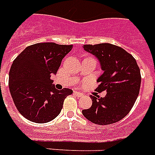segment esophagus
<instances>
[{"instance_id": "34e87169", "label": "esophagus", "mask_w": 155, "mask_h": 155, "mask_svg": "<svg viewBox=\"0 0 155 155\" xmlns=\"http://www.w3.org/2000/svg\"><path fill=\"white\" fill-rule=\"evenodd\" d=\"M74 93L76 96H78V97H81V96H83V95H84L83 93H81V92H79V91H74Z\"/></svg>"}]
</instances>
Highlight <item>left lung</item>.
Wrapping results in <instances>:
<instances>
[{"mask_svg":"<svg viewBox=\"0 0 155 155\" xmlns=\"http://www.w3.org/2000/svg\"><path fill=\"white\" fill-rule=\"evenodd\" d=\"M84 50L95 57L104 73L98 78V91L104 97L92 96V105L82 114L92 123L106 125L129 114L139 95L141 84L140 68L135 59L123 48L109 43L84 45Z\"/></svg>","mask_w":155,"mask_h":155,"instance_id":"left-lung-1","label":"left lung"}]
</instances>
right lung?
Wrapping results in <instances>:
<instances>
[{"label": "right lung", "instance_id": "obj_1", "mask_svg": "<svg viewBox=\"0 0 155 155\" xmlns=\"http://www.w3.org/2000/svg\"><path fill=\"white\" fill-rule=\"evenodd\" d=\"M73 45L51 42L26 47L13 61L9 72V89L18 111L30 121L50 122L60 114L71 89H55L51 77Z\"/></svg>", "mask_w": 155, "mask_h": 155}]
</instances>
